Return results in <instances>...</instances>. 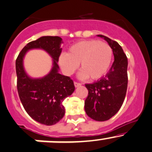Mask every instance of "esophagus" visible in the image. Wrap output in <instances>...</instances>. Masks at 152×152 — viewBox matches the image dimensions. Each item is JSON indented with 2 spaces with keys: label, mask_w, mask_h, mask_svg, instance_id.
Listing matches in <instances>:
<instances>
[{
  "label": "esophagus",
  "mask_w": 152,
  "mask_h": 152,
  "mask_svg": "<svg viewBox=\"0 0 152 152\" xmlns=\"http://www.w3.org/2000/svg\"><path fill=\"white\" fill-rule=\"evenodd\" d=\"M81 85V83H79V82H76V81H74V86L75 87H78V86H80Z\"/></svg>",
  "instance_id": "34e87169"
}]
</instances>
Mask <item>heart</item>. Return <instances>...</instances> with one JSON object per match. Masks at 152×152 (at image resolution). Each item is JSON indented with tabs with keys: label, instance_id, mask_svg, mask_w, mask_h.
I'll return each mask as SVG.
<instances>
[{
	"label": "heart",
	"instance_id": "b5f03b06",
	"mask_svg": "<svg viewBox=\"0 0 152 152\" xmlns=\"http://www.w3.org/2000/svg\"><path fill=\"white\" fill-rule=\"evenodd\" d=\"M113 56V49L109 44L90 39L78 42L71 45L68 53L60 56L59 63L67 75L73 74L80 63L81 79L89 77L91 80H98L108 71Z\"/></svg>",
	"mask_w": 152,
	"mask_h": 152
}]
</instances>
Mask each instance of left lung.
<instances>
[{
    "label": "left lung",
    "mask_w": 152,
    "mask_h": 152,
    "mask_svg": "<svg viewBox=\"0 0 152 152\" xmlns=\"http://www.w3.org/2000/svg\"><path fill=\"white\" fill-rule=\"evenodd\" d=\"M111 47L114 62L109 72L100 80L85 84L89 94L84 102L87 115L96 121L110 119L121 109L128 86V59L121 46L107 37L99 34Z\"/></svg>",
    "instance_id": "obj_1"
}]
</instances>
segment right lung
Listing matches in <instances>:
<instances>
[{
    "instance_id": "add662e5",
    "label": "right lung",
    "mask_w": 152,
    "mask_h": 152,
    "mask_svg": "<svg viewBox=\"0 0 152 152\" xmlns=\"http://www.w3.org/2000/svg\"><path fill=\"white\" fill-rule=\"evenodd\" d=\"M62 42L60 37H42L28 43L20 52L16 61L20 100L32 119L46 126L56 124L62 119L65 115L63 101L75 90L73 80L58 73V62L62 51ZM31 49H44L53 60L51 72L41 79H31L24 71L23 59L26 52Z\"/></svg>"
}]
</instances>
